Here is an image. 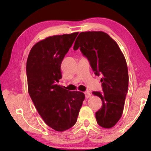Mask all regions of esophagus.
<instances>
[{"label": "esophagus", "instance_id": "obj_1", "mask_svg": "<svg viewBox=\"0 0 151 151\" xmlns=\"http://www.w3.org/2000/svg\"><path fill=\"white\" fill-rule=\"evenodd\" d=\"M85 97H86V99L90 98V97L91 96V94L90 93H89V92H85Z\"/></svg>", "mask_w": 151, "mask_h": 151}]
</instances>
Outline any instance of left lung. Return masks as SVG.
<instances>
[{
  "label": "left lung",
  "mask_w": 151,
  "mask_h": 151,
  "mask_svg": "<svg viewBox=\"0 0 151 151\" xmlns=\"http://www.w3.org/2000/svg\"><path fill=\"white\" fill-rule=\"evenodd\" d=\"M80 47L88 58L96 75H101L103 93L93 92L103 102L96 112L97 123L110 129L119 121L123 112L129 87V74L126 60L119 45L103 31L81 32L73 49Z\"/></svg>",
  "instance_id": "1"
}]
</instances>
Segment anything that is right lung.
<instances>
[{"instance_id":"1","label":"right lung","mask_w":151,"mask_h":151,"mask_svg":"<svg viewBox=\"0 0 151 151\" xmlns=\"http://www.w3.org/2000/svg\"><path fill=\"white\" fill-rule=\"evenodd\" d=\"M78 32L46 38L32 47L27 61L28 91L38 112L48 127L63 132L77 121L85 94L58 85L61 63Z\"/></svg>"}]
</instances>
